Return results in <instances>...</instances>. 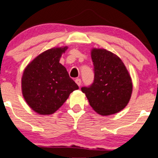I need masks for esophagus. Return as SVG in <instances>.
Returning <instances> with one entry per match:
<instances>
[{
    "label": "esophagus",
    "mask_w": 158,
    "mask_h": 158,
    "mask_svg": "<svg viewBox=\"0 0 158 158\" xmlns=\"http://www.w3.org/2000/svg\"><path fill=\"white\" fill-rule=\"evenodd\" d=\"M75 81H76V83L77 84V85L79 86V87H80V85H81V79H77L75 80Z\"/></svg>",
    "instance_id": "obj_1"
}]
</instances>
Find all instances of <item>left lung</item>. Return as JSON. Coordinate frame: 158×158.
Wrapping results in <instances>:
<instances>
[{
    "label": "left lung",
    "instance_id": "obj_1",
    "mask_svg": "<svg viewBox=\"0 0 158 158\" xmlns=\"http://www.w3.org/2000/svg\"><path fill=\"white\" fill-rule=\"evenodd\" d=\"M91 56L94 81L89 87H81V91L98 114H115L129 103L133 88L131 77L121 58L113 52L93 48Z\"/></svg>",
    "mask_w": 158,
    "mask_h": 158
}]
</instances>
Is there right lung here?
<instances>
[{"label":"right lung","instance_id":"1","mask_svg":"<svg viewBox=\"0 0 158 158\" xmlns=\"http://www.w3.org/2000/svg\"><path fill=\"white\" fill-rule=\"evenodd\" d=\"M67 47L42 52L27 65L22 78V94L28 106L40 115H50L63 106L78 85L60 58Z\"/></svg>","mask_w":158,"mask_h":158}]
</instances>
